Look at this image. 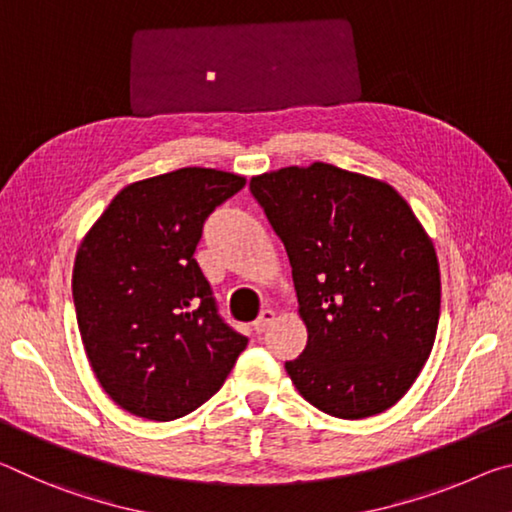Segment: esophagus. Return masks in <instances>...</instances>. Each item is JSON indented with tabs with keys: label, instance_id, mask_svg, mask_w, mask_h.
I'll list each match as a JSON object with an SVG mask.
<instances>
[{
	"label": "esophagus",
	"instance_id": "esophagus-1",
	"mask_svg": "<svg viewBox=\"0 0 512 512\" xmlns=\"http://www.w3.org/2000/svg\"><path fill=\"white\" fill-rule=\"evenodd\" d=\"M274 320H276V313L274 311H270V308H265V311H261V315L256 317V322H254V331L258 333V335H263L267 329H270V326L274 324Z\"/></svg>",
	"mask_w": 512,
	"mask_h": 512
}]
</instances>
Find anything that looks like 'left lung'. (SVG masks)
I'll use <instances>...</instances> for the list:
<instances>
[{"mask_svg":"<svg viewBox=\"0 0 512 512\" xmlns=\"http://www.w3.org/2000/svg\"><path fill=\"white\" fill-rule=\"evenodd\" d=\"M249 190L288 251L308 329L286 372L308 404L340 420L406 395L440 320L433 242L385 181L329 163L281 167Z\"/></svg>","mask_w":512,"mask_h":512,"instance_id":"1","label":"left lung"}]
</instances>
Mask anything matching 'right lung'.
Listing matches in <instances>:
<instances>
[{"mask_svg": "<svg viewBox=\"0 0 512 512\" xmlns=\"http://www.w3.org/2000/svg\"><path fill=\"white\" fill-rule=\"evenodd\" d=\"M245 177L181 167L120 190L77 251L72 297L92 372L117 406L170 422L211 399L247 338L220 313L195 249Z\"/></svg>", "mask_w": 512, "mask_h": 512, "instance_id": "obj_1", "label": "right lung"}]
</instances>
